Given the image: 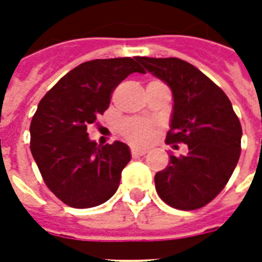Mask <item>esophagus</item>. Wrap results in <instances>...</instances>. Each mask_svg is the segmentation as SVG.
<instances>
[{
  "label": "esophagus",
  "mask_w": 262,
  "mask_h": 262,
  "mask_svg": "<svg viewBox=\"0 0 262 262\" xmlns=\"http://www.w3.org/2000/svg\"><path fill=\"white\" fill-rule=\"evenodd\" d=\"M146 153H147V150H146V148H136V147L132 148V156H133V157H140V156H144Z\"/></svg>",
  "instance_id": "obj_1"
}]
</instances>
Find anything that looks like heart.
<instances>
[{
    "mask_svg": "<svg viewBox=\"0 0 262 262\" xmlns=\"http://www.w3.org/2000/svg\"><path fill=\"white\" fill-rule=\"evenodd\" d=\"M154 125L150 120L129 118L122 123V133L135 144H144L153 135Z\"/></svg>",
    "mask_w": 262,
    "mask_h": 262,
    "instance_id": "heart-1",
    "label": "heart"
}]
</instances>
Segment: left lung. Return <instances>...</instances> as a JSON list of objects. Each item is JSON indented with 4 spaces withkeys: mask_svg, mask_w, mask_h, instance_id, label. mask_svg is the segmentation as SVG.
I'll use <instances>...</instances> for the list:
<instances>
[{
    "mask_svg": "<svg viewBox=\"0 0 262 262\" xmlns=\"http://www.w3.org/2000/svg\"><path fill=\"white\" fill-rule=\"evenodd\" d=\"M172 92L167 143H185L188 153L170 154V164L154 177L160 198L170 206L193 210L225 188L242 151V125L230 99L201 70L176 57H137Z\"/></svg>",
    "mask_w": 262,
    "mask_h": 262,
    "instance_id": "8db88e82",
    "label": "left lung"
}]
</instances>
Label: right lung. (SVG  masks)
Returning <instances> with one entry per match:
<instances>
[{
    "instance_id": "add662e5",
    "label": "right lung",
    "mask_w": 262,
    "mask_h": 262,
    "mask_svg": "<svg viewBox=\"0 0 262 262\" xmlns=\"http://www.w3.org/2000/svg\"><path fill=\"white\" fill-rule=\"evenodd\" d=\"M144 70L137 57L85 61L60 78L42 98L31 122V151L52 192L71 208H94L114 196L130 148L98 144L86 126L109 106L112 91Z\"/></svg>"
}]
</instances>
